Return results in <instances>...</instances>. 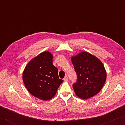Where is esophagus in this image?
<instances>
[{
    "mask_svg": "<svg viewBox=\"0 0 125 125\" xmlns=\"http://www.w3.org/2000/svg\"><path fill=\"white\" fill-rule=\"evenodd\" d=\"M64 81H68V76H66L64 78Z\"/></svg>",
    "mask_w": 125,
    "mask_h": 125,
    "instance_id": "obj_1",
    "label": "esophagus"
}]
</instances>
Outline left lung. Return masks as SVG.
Instances as JSON below:
<instances>
[{
    "label": "left lung",
    "mask_w": 125,
    "mask_h": 125,
    "mask_svg": "<svg viewBox=\"0 0 125 125\" xmlns=\"http://www.w3.org/2000/svg\"><path fill=\"white\" fill-rule=\"evenodd\" d=\"M71 60L77 76V82L73 84L77 96L82 99L94 96L102 89L106 80L102 62L86 52L72 56Z\"/></svg>",
    "instance_id": "8db88e82"
}]
</instances>
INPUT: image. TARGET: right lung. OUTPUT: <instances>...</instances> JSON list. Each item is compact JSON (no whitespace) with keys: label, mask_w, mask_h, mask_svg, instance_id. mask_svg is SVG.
Listing matches in <instances>:
<instances>
[{"label":"right lung","mask_w":125,"mask_h":125,"mask_svg":"<svg viewBox=\"0 0 125 125\" xmlns=\"http://www.w3.org/2000/svg\"><path fill=\"white\" fill-rule=\"evenodd\" d=\"M53 55L45 51L32 59L24 70L23 80L28 91L44 101L55 95L63 82L58 76L57 68L53 65Z\"/></svg>","instance_id":"add662e5"}]
</instances>
